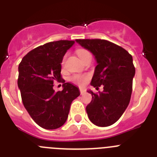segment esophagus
<instances>
[{"label":"esophagus","instance_id":"34e87169","mask_svg":"<svg viewBox=\"0 0 157 157\" xmlns=\"http://www.w3.org/2000/svg\"><path fill=\"white\" fill-rule=\"evenodd\" d=\"M84 94H85V90H80V94H81V95H83Z\"/></svg>","mask_w":157,"mask_h":157}]
</instances>
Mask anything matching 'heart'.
<instances>
[{"label": "heart", "mask_w": 157, "mask_h": 157, "mask_svg": "<svg viewBox=\"0 0 157 157\" xmlns=\"http://www.w3.org/2000/svg\"><path fill=\"white\" fill-rule=\"evenodd\" d=\"M76 52H77L78 57L81 59H82L83 56H85V55L90 53L86 49H84V48H78V49H77ZM63 63H64V58H63V61H62V65H63ZM88 79L89 75H87L79 74L74 75H72L71 77H70V78H69V80H70L71 82L75 83V84L79 86H83L85 85L86 83L87 82Z\"/></svg>", "instance_id": "b5f03b06"}]
</instances>
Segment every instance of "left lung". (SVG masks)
<instances>
[{"label":"left lung","instance_id":"8db88e82","mask_svg":"<svg viewBox=\"0 0 157 157\" xmlns=\"http://www.w3.org/2000/svg\"><path fill=\"white\" fill-rule=\"evenodd\" d=\"M78 44L95 56L98 65L90 84L102 92L94 93L86 106L88 117L98 127L116 123L130 103L135 67L132 56L120 45L104 39H76Z\"/></svg>","mask_w":157,"mask_h":157}]
</instances>
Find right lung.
Here are the masks:
<instances>
[{
	"label": "right lung",
	"instance_id": "1",
	"mask_svg": "<svg viewBox=\"0 0 157 157\" xmlns=\"http://www.w3.org/2000/svg\"><path fill=\"white\" fill-rule=\"evenodd\" d=\"M75 41L59 40L37 47L23 58L19 65L18 86L25 109L37 125L47 130L64 124L78 89L63 79L61 62ZM63 83L61 91L55 92V81Z\"/></svg>",
	"mask_w": 157,
	"mask_h": 157
}]
</instances>
